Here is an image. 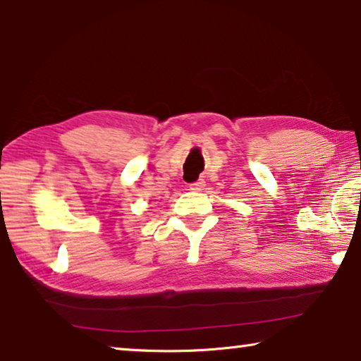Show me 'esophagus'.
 <instances>
[{
    "label": "esophagus",
    "instance_id": "obj_1",
    "mask_svg": "<svg viewBox=\"0 0 361 361\" xmlns=\"http://www.w3.org/2000/svg\"><path fill=\"white\" fill-rule=\"evenodd\" d=\"M205 188V181L204 180H199V181H194L192 185H189V189H191V191H195V192H199V191H202V189Z\"/></svg>",
    "mask_w": 361,
    "mask_h": 361
}]
</instances>
